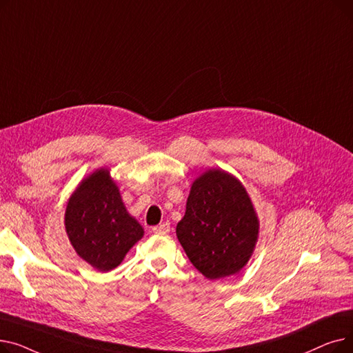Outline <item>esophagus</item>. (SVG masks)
Instances as JSON below:
<instances>
[{
	"label": "esophagus",
	"mask_w": 353,
	"mask_h": 353,
	"mask_svg": "<svg viewBox=\"0 0 353 353\" xmlns=\"http://www.w3.org/2000/svg\"><path fill=\"white\" fill-rule=\"evenodd\" d=\"M153 232H154L156 234H165V233H169V232H170V223H169V221H164V223H160V225L154 226V228H153Z\"/></svg>",
	"instance_id": "obj_1"
}]
</instances>
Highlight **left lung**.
I'll list each match as a JSON object with an SVG mask.
<instances>
[{
	"mask_svg": "<svg viewBox=\"0 0 353 353\" xmlns=\"http://www.w3.org/2000/svg\"><path fill=\"white\" fill-rule=\"evenodd\" d=\"M176 234L189 261L208 279L242 270L259 236L257 214L243 184L225 170L203 173L192 184Z\"/></svg>",
	"mask_w": 353,
	"mask_h": 353,
	"instance_id": "1",
	"label": "left lung"
}]
</instances>
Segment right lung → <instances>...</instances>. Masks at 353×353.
Returning a JSON list of instances; mask_svg holds the SVG:
<instances>
[{"label": "right lung", "mask_w": 353, "mask_h": 353, "mask_svg": "<svg viewBox=\"0 0 353 353\" xmlns=\"http://www.w3.org/2000/svg\"><path fill=\"white\" fill-rule=\"evenodd\" d=\"M64 225L74 250L100 272L117 268L144 234L139 221L128 214L107 169L91 173L74 190Z\"/></svg>", "instance_id": "add662e5"}]
</instances>
